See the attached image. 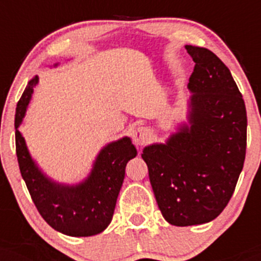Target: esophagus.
<instances>
[{"mask_svg": "<svg viewBox=\"0 0 261 261\" xmlns=\"http://www.w3.org/2000/svg\"><path fill=\"white\" fill-rule=\"evenodd\" d=\"M133 141L135 143V145L143 146L146 143H149V140L151 139V134H150L149 128L144 127V126H139L135 130L133 131Z\"/></svg>", "mask_w": 261, "mask_h": 261, "instance_id": "obj_1", "label": "esophagus"}]
</instances>
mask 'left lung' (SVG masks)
<instances>
[{"label":"left lung","instance_id":"left-lung-1","mask_svg":"<svg viewBox=\"0 0 261 261\" xmlns=\"http://www.w3.org/2000/svg\"><path fill=\"white\" fill-rule=\"evenodd\" d=\"M186 49L196 63L188 121L141 154L163 217L174 226L207 223L223 211L246 152V109L230 69L211 50Z\"/></svg>","mask_w":261,"mask_h":261}]
</instances>
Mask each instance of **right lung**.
Returning a JSON list of instances; mask_svg holds the SVG:
<instances>
[{"mask_svg": "<svg viewBox=\"0 0 261 261\" xmlns=\"http://www.w3.org/2000/svg\"><path fill=\"white\" fill-rule=\"evenodd\" d=\"M38 83V75L29 82L17 102L15 115L16 155L21 175L39 213L54 230L74 238L97 235L111 222L126 164L138 155L136 147L130 138H121L102 147L86 179L77 184L51 179L33 159L18 131Z\"/></svg>", "mask_w": 261, "mask_h": 261, "instance_id": "add662e5", "label": "right lung"}]
</instances>
